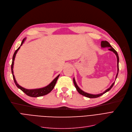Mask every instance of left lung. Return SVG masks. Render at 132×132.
I'll return each mask as SVG.
<instances>
[{
  "label": "left lung",
  "instance_id": "1",
  "mask_svg": "<svg viewBox=\"0 0 132 132\" xmlns=\"http://www.w3.org/2000/svg\"><path fill=\"white\" fill-rule=\"evenodd\" d=\"M101 47H109V50L111 51H112L117 56V69H118V72H117V74L116 75V80L117 78V76H118V72H119V56H118V53L114 49V48L111 46V45L110 44V43L108 42L105 40V41H102L101 42ZM73 82H74V86L76 88V89H77V91L78 92V93L79 94H80L81 95H83V96H85L86 97H88V98H97V97H98L103 95L104 94L106 93V92H109L110 90L112 88V87L113 86L114 84V82H113V84L111 85V86L110 87V88H109L108 89H107L103 93H101V94H96V95H94V94H89V93H86L85 92H84L83 90H82L78 87V86L77 85V83H76L75 82V79L73 78Z\"/></svg>",
  "mask_w": 132,
  "mask_h": 132
}]
</instances>
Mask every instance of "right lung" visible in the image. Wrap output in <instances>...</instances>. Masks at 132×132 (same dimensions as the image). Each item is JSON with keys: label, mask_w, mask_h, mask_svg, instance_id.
Returning a JSON list of instances; mask_svg holds the SVG:
<instances>
[{"label": "right lung", "mask_w": 132, "mask_h": 132, "mask_svg": "<svg viewBox=\"0 0 132 132\" xmlns=\"http://www.w3.org/2000/svg\"><path fill=\"white\" fill-rule=\"evenodd\" d=\"M26 39V38H24L22 41V43L20 45V46L22 45V44L24 43V42ZM20 46L18 48V49L15 51L14 53L13 54V59H12V63L11 65V71H12V73L13 75V78L14 79V81L15 84L16 86V87L19 88L24 93L27 95L29 96L30 97H40V96H42L45 95H47V94H48L49 93H50L53 89L54 88L55 84H56L57 81L60 75H58L57 77L55 78L51 83L50 84L47 85V86L43 87V88H38V89H27L26 88H24L23 87H22L21 86H20L16 81L15 77H14V75L13 74V65H14V61L15 58V55L17 53V52L18 51V50H19V48H20Z\"/></svg>", "instance_id": "1"}]
</instances>
